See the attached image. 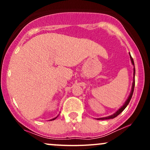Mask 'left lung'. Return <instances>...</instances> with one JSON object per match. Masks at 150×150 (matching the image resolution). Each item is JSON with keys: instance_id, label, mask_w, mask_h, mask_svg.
Instances as JSON below:
<instances>
[{"instance_id": "left-lung-1", "label": "left lung", "mask_w": 150, "mask_h": 150, "mask_svg": "<svg viewBox=\"0 0 150 150\" xmlns=\"http://www.w3.org/2000/svg\"><path fill=\"white\" fill-rule=\"evenodd\" d=\"M130 60H131V62L132 63V65H134V67H135V64H134V61H133V59H132V56H130ZM135 69L134 68V72H133V82H132V90H131V92H130V95H129V97L128 98V99H127L126 101H125V104H123V106H122V107H120V108L118 110V111H116V113H114V114L111 115V116H107V117H104V118H97V120H107V119H111V118H116L117 116H118V115L120 114V113L122 112V111H123V110L125 109V108H126V106H128V104H129V102H130V99H131L132 98V94H133V92H134V87H135Z\"/></svg>"}]
</instances>
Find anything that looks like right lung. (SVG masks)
<instances>
[{"instance_id":"1","label":"right lung","mask_w":150,"mask_h":150,"mask_svg":"<svg viewBox=\"0 0 150 150\" xmlns=\"http://www.w3.org/2000/svg\"><path fill=\"white\" fill-rule=\"evenodd\" d=\"M56 118H57V117H56V118H53V119H51V120H55V119H56Z\"/></svg>"}]
</instances>
